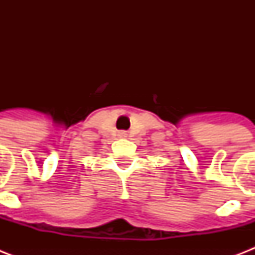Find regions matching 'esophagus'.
Instances as JSON below:
<instances>
[{
	"mask_svg": "<svg viewBox=\"0 0 255 255\" xmlns=\"http://www.w3.org/2000/svg\"><path fill=\"white\" fill-rule=\"evenodd\" d=\"M119 135H120V136H123V137H126V132H120Z\"/></svg>",
	"mask_w": 255,
	"mask_h": 255,
	"instance_id": "obj_1",
	"label": "esophagus"
}]
</instances>
